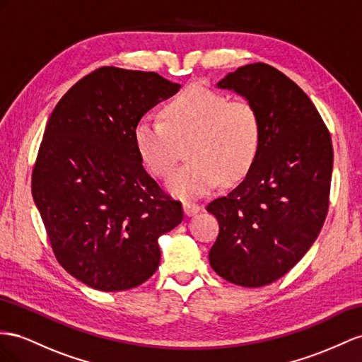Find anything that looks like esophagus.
Masks as SVG:
<instances>
[{
	"mask_svg": "<svg viewBox=\"0 0 362 362\" xmlns=\"http://www.w3.org/2000/svg\"><path fill=\"white\" fill-rule=\"evenodd\" d=\"M200 209H202V206H199L197 203H191V202H185V203H183V212H185V214H187L188 217L196 216Z\"/></svg>",
	"mask_w": 362,
	"mask_h": 362,
	"instance_id": "34e87169",
	"label": "esophagus"
}]
</instances>
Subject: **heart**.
<instances>
[{"label": "heart", "instance_id": "obj_1", "mask_svg": "<svg viewBox=\"0 0 362 362\" xmlns=\"http://www.w3.org/2000/svg\"><path fill=\"white\" fill-rule=\"evenodd\" d=\"M162 120L142 117L134 144L142 162L157 177H166L187 148L188 160L166 180L171 196L192 200L206 196L220 179L235 182L254 163L262 120L252 102L189 87L162 110Z\"/></svg>", "mask_w": 362, "mask_h": 362}]
</instances>
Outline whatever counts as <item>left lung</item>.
<instances>
[{
    "mask_svg": "<svg viewBox=\"0 0 362 362\" xmlns=\"http://www.w3.org/2000/svg\"><path fill=\"white\" fill-rule=\"evenodd\" d=\"M217 87L252 102L262 137L243 182L206 206L220 226L209 264L229 283L262 287L289 272L320 234L329 208L332 139L308 95L267 64L238 67Z\"/></svg>",
    "mask_w": 362,
    "mask_h": 362,
    "instance_id": "1",
    "label": "left lung"
}]
</instances>
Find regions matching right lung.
<instances>
[{"label":"right lung","instance_id":"obj_1","mask_svg":"<svg viewBox=\"0 0 362 362\" xmlns=\"http://www.w3.org/2000/svg\"><path fill=\"white\" fill-rule=\"evenodd\" d=\"M154 71L98 69L54 107L32 174V196L57 255L93 289L127 291L160 263L159 237L183 220L148 174L134 127L180 90Z\"/></svg>","mask_w":362,"mask_h":362}]
</instances>
